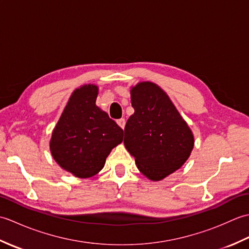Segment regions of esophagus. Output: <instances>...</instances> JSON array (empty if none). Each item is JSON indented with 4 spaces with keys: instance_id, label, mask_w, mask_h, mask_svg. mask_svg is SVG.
I'll use <instances>...</instances> for the list:
<instances>
[{
    "instance_id": "34e87169",
    "label": "esophagus",
    "mask_w": 249,
    "mask_h": 249,
    "mask_svg": "<svg viewBox=\"0 0 249 249\" xmlns=\"http://www.w3.org/2000/svg\"><path fill=\"white\" fill-rule=\"evenodd\" d=\"M116 123L119 124V126H120L121 128H123V129H124V127H125V124H126V121H125V119H120V120L116 121Z\"/></svg>"
}]
</instances>
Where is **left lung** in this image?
Segmentation results:
<instances>
[{"label": "left lung", "instance_id": "left-lung-1", "mask_svg": "<svg viewBox=\"0 0 249 249\" xmlns=\"http://www.w3.org/2000/svg\"><path fill=\"white\" fill-rule=\"evenodd\" d=\"M130 96L135 113L125 125V147L143 176L160 181L188 160L194 135L157 84L139 82L131 88Z\"/></svg>", "mask_w": 249, "mask_h": 249}]
</instances>
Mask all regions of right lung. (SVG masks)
Wrapping results in <instances>:
<instances>
[{"label":"right lung","instance_id":"obj_1","mask_svg":"<svg viewBox=\"0 0 249 249\" xmlns=\"http://www.w3.org/2000/svg\"><path fill=\"white\" fill-rule=\"evenodd\" d=\"M97 94L94 84L76 89L50 140L54 160L80 178L97 174L111 150L123 141V129L95 104Z\"/></svg>","mask_w":249,"mask_h":249}]
</instances>
